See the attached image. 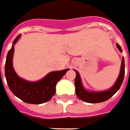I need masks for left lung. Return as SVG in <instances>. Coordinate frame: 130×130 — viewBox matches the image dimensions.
Returning a JSON list of instances; mask_svg holds the SVG:
<instances>
[{
  "mask_svg": "<svg viewBox=\"0 0 130 130\" xmlns=\"http://www.w3.org/2000/svg\"><path fill=\"white\" fill-rule=\"evenodd\" d=\"M116 46L119 49L120 52H122L121 47L120 46L118 43H116ZM76 73V77L75 78V94L82 101H84L87 103H100V102H105L109 99L111 96H113L114 94L118 91L120 87H121L122 81L124 80L125 76V60L124 57L122 59V63H121V68H120V72L118 78L117 79L116 83L114 84L113 87L110 90L104 92H89L85 90V88L83 87L81 83V79L79 75L78 71H75Z\"/></svg>",
  "mask_w": 130,
  "mask_h": 130,
  "instance_id": "1",
  "label": "left lung"
}]
</instances>
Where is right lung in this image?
Returning <instances> with one entry per match:
<instances>
[{
    "label": "right lung",
    "instance_id": "right-lung-1",
    "mask_svg": "<svg viewBox=\"0 0 130 130\" xmlns=\"http://www.w3.org/2000/svg\"><path fill=\"white\" fill-rule=\"evenodd\" d=\"M21 35L14 39L13 44L6 57L5 74L8 87L14 94L27 104H40L50 100L55 95L56 85L61 78L69 71V69L50 73L41 80L28 82L19 78L12 67L14 45Z\"/></svg>",
    "mask_w": 130,
    "mask_h": 130
}]
</instances>
